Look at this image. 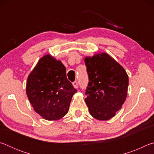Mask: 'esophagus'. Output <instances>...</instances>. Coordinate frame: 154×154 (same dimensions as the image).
I'll return each instance as SVG.
<instances>
[{"mask_svg": "<svg viewBox=\"0 0 154 154\" xmlns=\"http://www.w3.org/2000/svg\"><path fill=\"white\" fill-rule=\"evenodd\" d=\"M72 85L75 88H78V82H74L72 83Z\"/></svg>", "mask_w": 154, "mask_h": 154, "instance_id": "34e87169", "label": "esophagus"}]
</instances>
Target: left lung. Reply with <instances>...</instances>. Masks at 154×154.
Instances as JSON below:
<instances>
[{"label": "left lung", "instance_id": "1", "mask_svg": "<svg viewBox=\"0 0 154 154\" xmlns=\"http://www.w3.org/2000/svg\"><path fill=\"white\" fill-rule=\"evenodd\" d=\"M89 83L85 103L91 116L105 121L116 116L126 100L128 76L118 62L106 53L84 59Z\"/></svg>", "mask_w": 154, "mask_h": 154}]
</instances>
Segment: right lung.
<instances>
[{
    "label": "right lung",
    "mask_w": 154,
    "mask_h": 154,
    "mask_svg": "<svg viewBox=\"0 0 154 154\" xmlns=\"http://www.w3.org/2000/svg\"><path fill=\"white\" fill-rule=\"evenodd\" d=\"M26 90L34 110L49 121L66 115L77 92L67 79L66 67L49 54L43 56L28 75Z\"/></svg>",
    "instance_id": "1"
}]
</instances>
